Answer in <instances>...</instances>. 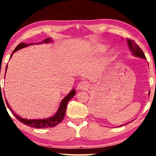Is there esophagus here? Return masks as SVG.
<instances>
[{
    "instance_id": "1",
    "label": "esophagus",
    "mask_w": 156,
    "mask_h": 156,
    "mask_svg": "<svg viewBox=\"0 0 156 156\" xmlns=\"http://www.w3.org/2000/svg\"><path fill=\"white\" fill-rule=\"evenodd\" d=\"M89 88V83L87 81H80L78 84V89H83L86 90Z\"/></svg>"
}]
</instances>
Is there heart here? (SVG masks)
<instances>
[{"label":"heart","instance_id":"1","mask_svg":"<svg viewBox=\"0 0 156 156\" xmlns=\"http://www.w3.org/2000/svg\"><path fill=\"white\" fill-rule=\"evenodd\" d=\"M107 50V46L105 45H100L98 48V51L101 53H104V52Z\"/></svg>","mask_w":156,"mask_h":156}]
</instances>
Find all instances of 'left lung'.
I'll list each match as a JSON object with an SVG mask.
<instances>
[{"mask_svg": "<svg viewBox=\"0 0 156 156\" xmlns=\"http://www.w3.org/2000/svg\"><path fill=\"white\" fill-rule=\"evenodd\" d=\"M127 43H128V47H129L130 52H131L132 54H133L134 56H136V57H139V58L146 59V57L145 55H144V52L142 51V50L139 48V46L134 41L131 40V39H127ZM149 95H150V92H149ZM122 125H120V126H122Z\"/></svg>", "mask_w": 156, "mask_h": 156, "instance_id": "1", "label": "left lung"}]
</instances>
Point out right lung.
I'll return each mask as SVG.
<instances>
[{"instance_id":"right-lung-1","label":"right lung","mask_w":156,"mask_h":156,"mask_svg":"<svg viewBox=\"0 0 156 156\" xmlns=\"http://www.w3.org/2000/svg\"><path fill=\"white\" fill-rule=\"evenodd\" d=\"M53 42V40H52L51 38H47V39H44V40L42 41V42H38V43L26 44V43H24V42L20 43L15 48V49L14 50L13 52H12V54H11L10 58H11V57L12 56V55H13V53H15V52L17 51L20 49H22V48H23L28 47V46H30V45H33V44H43V43L47 44V43H50V42ZM7 67H8V65H6V73L7 70ZM75 94H76V90H75L74 89H73L72 90L69 92V94H68L66 97H64V99L61 101V103L59 105V108H58V110H57L56 113H55L54 115H53V117L46 118V119H25V118L20 117V116L17 115V114H15V112H14L11 109L10 106L9 105L8 102H6H6L7 106H8V108H9L11 112L13 114V115L15 116V117L17 118V119H18L20 122H21L23 123L24 125H28V126L31 127V128H52V127H54V126H55V125L59 124L63 120L64 116H65L66 110H67V105L68 102H69V100L72 99L73 97L75 96Z\"/></svg>"}]
</instances>
